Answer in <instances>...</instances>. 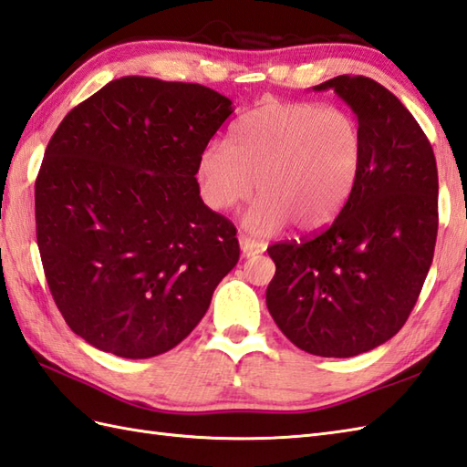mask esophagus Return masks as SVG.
I'll return each instance as SVG.
<instances>
[{"instance_id": "obj_1", "label": "esophagus", "mask_w": 467, "mask_h": 467, "mask_svg": "<svg viewBox=\"0 0 467 467\" xmlns=\"http://www.w3.org/2000/svg\"><path fill=\"white\" fill-rule=\"evenodd\" d=\"M238 244H241V251H243V256H246V258H251V256H256V254H260L265 251L263 248V244L260 243H256L254 238H251V236H246V234H241L238 236Z\"/></svg>"}]
</instances>
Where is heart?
Wrapping results in <instances>:
<instances>
[{"label":"heart","instance_id":"heart-1","mask_svg":"<svg viewBox=\"0 0 467 467\" xmlns=\"http://www.w3.org/2000/svg\"><path fill=\"white\" fill-rule=\"evenodd\" d=\"M364 135L356 117L340 107L270 103L246 113L226 145L213 143L199 157L204 202L229 211L254 191L246 214L256 233L286 221L300 231L320 229L340 213L360 175Z\"/></svg>","mask_w":467,"mask_h":467}]
</instances>
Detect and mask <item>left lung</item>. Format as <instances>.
Listing matches in <instances>:
<instances>
[{"mask_svg": "<svg viewBox=\"0 0 467 467\" xmlns=\"http://www.w3.org/2000/svg\"><path fill=\"white\" fill-rule=\"evenodd\" d=\"M312 89H334L356 113L362 167L327 231L268 246L266 306L300 350L350 358L392 338L416 305L438 236V167L416 119L380 83L338 75Z\"/></svg>", "mask_w": 467, "mask_h": 467, "instance_id": "left-lung-1", "label": "left lung"}]
</instances>
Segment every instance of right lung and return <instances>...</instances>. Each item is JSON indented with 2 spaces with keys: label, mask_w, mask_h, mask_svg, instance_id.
Listing matches in <instances>:
<instances>
[{
  "label": "right lung",
  "mask_w": 467,
  "mask_h": 467,
  "mask_svg": "<svg viewBox=\"0 0 467 467\" xmlns=\"http://www.w3.org/2000/svg\"><path fill=\"white\" fill-rule=\"evenodd\" d=\"M233 113L199 83L121 78L71 109L36 181L43 270L67 327L95 348H175L238 263L236 229L201 199L199 157Z\"/></svg>",
  "instance_id": "1"
}]
</instances>
